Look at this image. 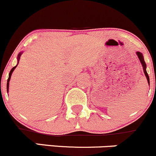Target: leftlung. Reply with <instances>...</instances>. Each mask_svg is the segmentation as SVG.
Here are the masks:
<instances>
[{"label":"left lung","instance_id":"8db88e82","mask_svg":"<svg viewBox=\"0 0 156 156\" xmlns=\"http://www.w3.org/2000/svg\"><path fill=\"white\" fill-rule=\"evenodd\" d=\"M136 53H137L138 58H139L140 62L141 65H142V66H143V69H144V74H145L146 77H147V82H148L149 85H150V77H149L148 73H147V70H146V68H147V65H146L145 61H144V56H143V54L141 53V52H136Z\"/></svg>","mask_w":156,"mask_h":156}]
</instances>
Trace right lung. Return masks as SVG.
<instances>
[{
    "instance_id": "1",
    "label": "right lung",
    "mask_w": 156,
    "mask_h": 156,
    "mask_svg": "<svg viewBox=\"0 0 156 156\" xmlns=\"http://www.w3.org/2000/svg\"><path fill=\"white\" fill-rule=\"evenodd\" d=\"M21 55H22V52H20V53H19V54L18 55V58H18V64H19V58H20ZM17 65H16V66L14 67H12V68L11 69L10 72H9V78H8V80H7V83H6V91H7V92H8V90H9V80H10L11 75H12V72H13V70H15L16 67H17Z\"/></svg>"
}]
</instances>
